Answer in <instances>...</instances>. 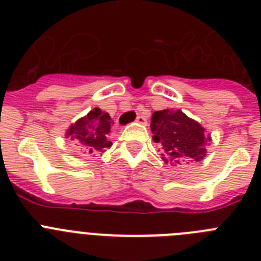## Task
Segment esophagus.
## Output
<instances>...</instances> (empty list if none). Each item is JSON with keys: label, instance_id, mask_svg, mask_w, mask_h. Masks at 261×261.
I'll return each instance as SVG.
<instances>
[{"label": "esophagus", "instance_id": "1", "mask_svg": "<svg viewBox=\"0 0 261 261\" xmlns=\"http://www.w3.org/2000/svg\"><path fill=\"white\" fill-rule=\"evenodd\" d=\"M136 123H138V124H146L147 123V120H146V117L145 116H142V115H138L137 116V119H136Z\"/></svg>", "mask_w": 261, "mask_h": 261}]
</instances>
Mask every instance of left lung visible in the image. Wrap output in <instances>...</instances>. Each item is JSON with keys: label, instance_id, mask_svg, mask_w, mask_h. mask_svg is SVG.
Masks as SVG:
<instances>
[{"label": "left lung", "instance_id": "obj_1", "mask_svg": "<svg viewBox=\"0 0 261 261\" xmlns=\"http://www.w3.org/2000/svg\"><path fill=\"white\" fill-rule=\"evenodd\" d=\"M150 129L154 142L161 145L163 162L170 165L200 162L206 155L211 136L197 121L180 110L155 111L151 116Z\"/></svg>", "mask_w": 261, "mask_h": 261}]
</instances>
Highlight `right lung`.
Returning <instances> with one entry per match:
<instances>
[{
    "mask_svg": "<svg viewBox=\"0 0 261 261\" xmlns=\"http://www.w3.org/2000/svg\"><path fill=\"white\" fill-rule=\"evenodd\" d=\"M112 125L114 121L107 112H103L100 108H94L86 116L81 117L69 126L66 137L80 144L78 146H82L85 153H103L112 145V142L108 141Z\"/></svg>",
    "mask_w": 261,
    "mask_h": 261,
    "instance_id": "1",
    "label": "right lung"
}]
</instances>
